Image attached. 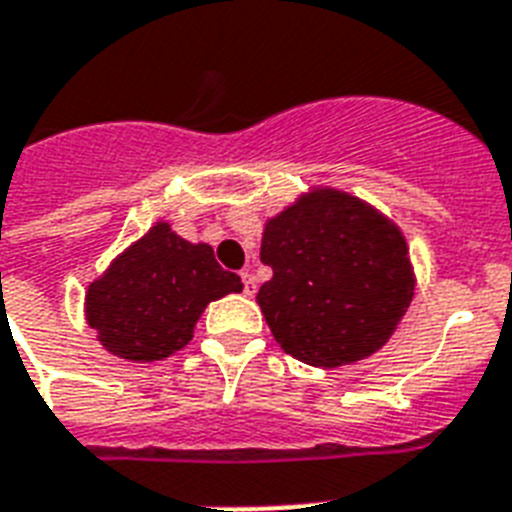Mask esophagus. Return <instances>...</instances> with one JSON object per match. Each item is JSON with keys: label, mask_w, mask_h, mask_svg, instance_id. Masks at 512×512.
<instances>
[{"label": "esophagus", "mask_w": 512, "mask_h": 512, "mask_svg": "<svg viewBox=\"0 0 512 512\" xmlns=\"http://www.w3.org/2000/svg\"><path fill=\"white\" fill-rule=\"evenodd\" d=\"M240 277H243L245 296H253V293H256V277H253L251 272H240Z\"/></svg>", "instance_id": "1"}]
</instances>
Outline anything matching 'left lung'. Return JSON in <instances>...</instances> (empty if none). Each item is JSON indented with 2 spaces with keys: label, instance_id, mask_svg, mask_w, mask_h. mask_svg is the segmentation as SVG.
<instances>
[{
  "label": "left lung",
  "instance_id": "obj_1",
  "mask_svg": "<svg viewBox=\"0 0 512 512\" xmlns=\"http://www.w3.org/2000/svg\"><path fill=\"white\" fill-rule=\"evenodd\" d=\"M261 314L282 351L314 367L370 357L394 335L412 296L410 248L378 208L333 187L298 195L267 219Z\"/></svg>",
  "mask_w": 512,
  "mask_h": 512
}]
</instances>
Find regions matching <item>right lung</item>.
<instances>
[{"mask_svg":"<svg viewBox=\"0 0 512 512\" xmlns=\"http://www.w3.org/2000/svg\"><path fill=\"white\" fill-rule=\"evenodd\" d=\"M240 290V277L219 267L211 245L158 222L89 282L84 312L113 357L155 362L185 349L211 301Z\"/></svg>","mask_w":512,"mask_h":512,"instance_id":"obj_1","label":"right lung"}]
</instances>
